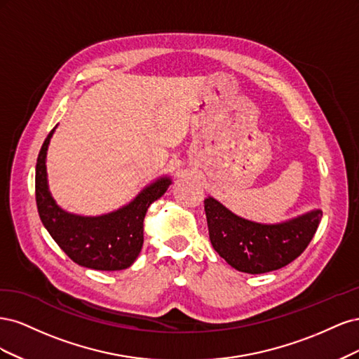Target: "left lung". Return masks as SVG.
I'll return each instance as SVG.
<instances>
[{
    "instance_id": "8db88e82",
    "label": "left lung",
    "mask_w": 359,
    "mask_h": 359,
    "mask_svg": "<svg viewBox=\"0 0 359 359\" xmlns=\"http://www.w3.org/2000/svg\"><path fill=\"white\" fill-rule=\"evenodd\" d=\"M210 240L232 268L264 274L295 260L313 240L322 219L314 210L278 224H260L235 215L214 198L203 201Z\"/></svg>"
}]
</instances>
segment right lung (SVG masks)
Instances as JSON below:
<instances>
[{
    "instance_id": "add662e5",
    "label": "right lung",
    "mask_w": 359,
    "mask_h": 359,
    "mask_svg": "<svg viewBox=\"0 0 359 359\" xmlns=\"http://www.w3.org/2000/svg\"><path fill=\"white\" fill-rule=\"evenodd\" d=\"M53 130L43 142L36 165V203L40 220L73 262L99 271H118L132 265L144 244V219L149 205L170 186L157 180L124 208L100 217H81L58 208L48 190L46 151Z\"/></svg>"
}]
</instances>
